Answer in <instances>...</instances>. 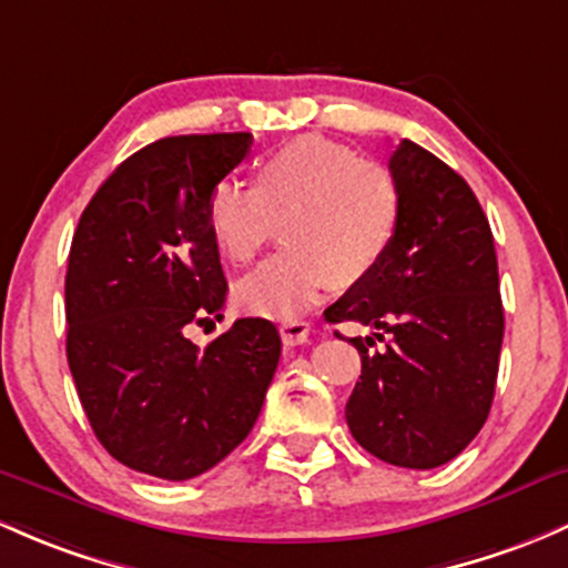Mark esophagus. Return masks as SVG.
Listing matches in <instances>:
<instances>
[{"label":"esophagus","instance_id":"esophagus-1","mask_svg":"<svg viewBox=\"0 0 568 568\" xmlns=\"http://www.w3.org/2000/svg\"><path fill=\"white\" fill-rule=\"evenodd\" d=\"M280 334H283L285 345H302L310 337V324L302 318H288L280 324Z\"/></svg>","mask_w":568,"mask_h":568}]
</instances>
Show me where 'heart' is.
I'll return each instance as SVG.
<instances>
[{"label": "heart", "instance_id": "heart-1", "mask_svg": "<svg viewBox=\"0 0 568 568\" xmlns=\"http://www.w3.org/2000/svg\"><path fill=\"white\" fill-rule=\"evenodd\" d=\"M206 231L229 264H250L274 236L288 250L242 277L244 313L291 318L324 288H356L389 258L403 225V187L386 165L324 135L272 149L253 184L223 176L209 187Z\"/></svg>", "mask_w": 568, "mask_h": 568}]
</instances>
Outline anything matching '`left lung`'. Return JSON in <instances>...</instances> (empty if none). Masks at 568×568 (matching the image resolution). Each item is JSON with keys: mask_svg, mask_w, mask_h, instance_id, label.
Instances as JSON below:
<instances>
[{"mask_svg": "<svg viewBox=\"0 0 568 568\" xmlns=\"http://www.w3.org/2000/svg\"><path fill=\"white\" fill-rule=\"evenodd\" d=\"M389 171L403 187L397 242L324 318L375 329L351 337L362 356L345 405L356 444L384 463L427 470L455 459L487 422L504 343L498 258L474 190L444 160L399 141ZM384 333L387 348L369 355Z\"/></svg>", "mask_w": 568, "mask_h": 568, "instance_id": "left-lung-1", "label": "left lung"}]
</instances>
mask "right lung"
Listing matches in <instances>:
<instances>
[{"instance_id": "add662e5", "label": "right lung", "mask_w": 568, "mask_h": 568, "mask_svg": "<svg viewBox=\"0 0 568 568\" xmlns=\"http://www.w3.org/2000/svg\"><path fill=\"white\" fill-rule=\"evenodd\" d=\"M250 133L171 135L130 154L83 209L64 277L68 364L87 419L128 468L184 481L242 444L280 362V332L239 318L199 348L195 321L223 318L206 193L250 152Z\"/></svg>"}]
</instances>
